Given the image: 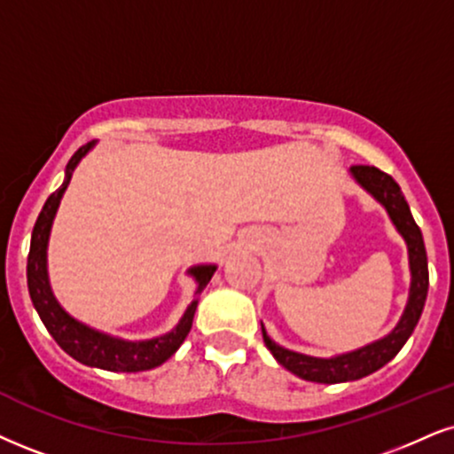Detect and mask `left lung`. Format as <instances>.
Returning <instances> with one entry per match:
<instances>
[{
  "label": "left lung",
  "mask_w": 454,
  "mask_h": 454,
  "mask_svg": "<svg viewBox=\"0 0 454 454\" xmlns=\"http://www.w3.org/2000/svg\"><path fill=\"white\" fill-rule=\"evenodd\" d=\"M349 175L354 176V181L360 184L364 192L371 193L383 206L391 223H394L395 231L404 238L408 248V270H411V288H408V301L404 311H402V317L389 334L360 347V349L347 351V354L333 357H313L286 349V347L271 340L265 326L261 324L262 340H265L267 349L271 351L273 357L286 371L313 383L330 385L357 381V379L368 377V374L383 368L389 360H394L395 354L404 347L408 337L412 334L423 313L425 299H427V253H425L421 229L417 227L415 218L411 215V208H408L400 184L374 166H351Z\"/></svg>",
  "instance_id": "obj_1"
}]
</instances>
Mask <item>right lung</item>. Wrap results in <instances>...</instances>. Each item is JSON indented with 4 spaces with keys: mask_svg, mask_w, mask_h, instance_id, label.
I'll return each mask as SVG.
<instances>
[{
    "mask_svg": "<svg viewBox=\"0 0 454 454\" xmlns=\"http://www.w3.org/2000/svg\"><path fill=\"white\" fill-rule=\"evenodd\" d=\"M97 141L86 143L73 153L69 164L65 168V181L56 192L50 195L43 204L42 212H39L35 227L31 233V248L29 259H27V284H29V294L35 307L39 317H42L43 326L52 334L56 343L69 354L73 360L86 364L92 368H103V371L111 372H141L151 371V368L164 364L168 357L175 356V351L181 347L184 337L189 334L193 324L195 309H198L201 290L208 286L210 278L215 276L216 265H195L189 267L187 276L193 278L195 282V299L192 305L183 313V317L170 333L161 334L155 339L145 340H126L114 334L100 333V330L88 326L71 316L63 305L56 301L50 286L48 278V242L50 231H52V223L59 210L60 200L69 187L73 170L77 164L90 153Z\"/></svg>",
    "mask_w": 454,
    "mask_h": 454,
    "instance_id": "obj_1",
    "label": "right lung"
}]
</instances>
